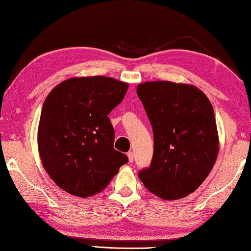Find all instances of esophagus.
I'll use <instances>...</instances> for the list:
<instances>
[{
  "label": "esophagus",
  "mask_w": 251,
  "mask_h": 251,
  "mask_svg": "<svg viewBox=\"0 0 251 251\" xmlns=\"http://www.w3.org/2000/svg\"><path fill=\"white\" fill-rule=\"evenodd\" d=\"M127 158H129V162L130 163H133V160H134V154H133V152L127 153Z\"/></svg>",
  "instance_id": "obj_1"
}]
</instances>
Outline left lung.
<instances>
[{"instance_id": "8db88e82", "label": "left lung", "mask_w": 251, "mask_h": 251, "mask_svg": "<svg viewBox=\"0 0 251 251\" xmlns=\"http://www.w3.org/2000/svg\"><path fill=\"white\" fill-rule=\"evenodd\" d=\"M136 93L154 134L152 162L139 178L165 200L190 195L205 180L219 153L213 107L192 85L146 82Z\"/></svg>"}]
</instances>
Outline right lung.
<instances>
[{
    "mask_svg": "<svg viewBox=\"0 0 251 251\" xmlns=\"http://www.w3.org/2000/svg\"><path fill=\"white\" fill-rule=\"evenodd\" d=\"M127 84L112 77H75L55 86L42 106L38 149L42 165L58 186L87 198L103 190L126 155L113 149L108 115L124 99Z\"/></svg>",
    "mask_w": 251,
    "mask_h": 251,
    "instance_id": "right-lung-1",
    "label": "right lung"
}]
</instances>
